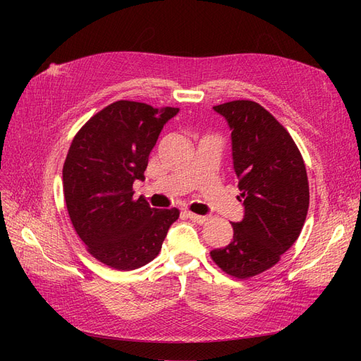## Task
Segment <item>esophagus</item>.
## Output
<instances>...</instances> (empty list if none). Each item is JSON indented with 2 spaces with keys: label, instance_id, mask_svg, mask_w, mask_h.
Listing matches in <instances>:
<instances>
[{
  "label": "esophagus",
  "instance_id": "esophagus-1",
  "mask_svg": "<svg viewBox=\"0 0 361 361\" xmlns=\"http://www.w3.org/2000/svg\"><path fill=\"white\" fill-rule=\"evenodd\" d=\"M187 215H188V218H191L194 223H197V224H204L207 220H209V216L197 215V214H194V212H187Z\"/></svg>",
  "mask_w": 361,
  "mask_h": 361
}]
</instances>
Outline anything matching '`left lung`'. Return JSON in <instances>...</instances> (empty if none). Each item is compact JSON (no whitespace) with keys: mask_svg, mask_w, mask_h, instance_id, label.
Here are the masks:
<instances>
[{"mask_svg":"<svg viewBox=\"0 0 361 361\" xmlns=\"http://www.w3.org/2000/svg\"><path fill=\"white\" fill-rule=\"evenodd\" d=\"M232 129L233 169L244 220L232 223L231 244L211 251L226 274L250 279L274 267L297 241L309 211L301 152L279 120L253 101L215 105Z\"/></svg>","mask_w":361,"mask_h":361,"instance_id":"8db88e82","label":"left lung"}]
</instances>
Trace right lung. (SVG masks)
Segmentation results:
<instances>
[{
  "label": "right lung",
  "mask_w": 361,
  "mask_h": 361,
  "mask_svg": "<svg viewBox=\"0 0 361 361\" xmlns=\"http://www.w3.org/2000/svg\"><path fill=\"white\" fill-rule=\"evenodd\" d=\"M178 108L117 101L87 120L63 166V191L76 235L101 264L118 271L145 267L161 251L179 209H155L133 183L145 180L152 149Z\"/></svg>",
  "instance_id": "obj_1"
}]
</instances>
